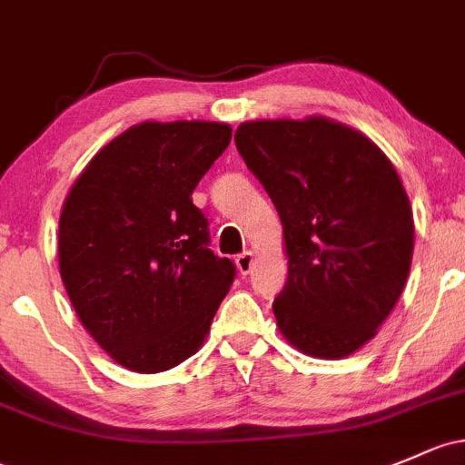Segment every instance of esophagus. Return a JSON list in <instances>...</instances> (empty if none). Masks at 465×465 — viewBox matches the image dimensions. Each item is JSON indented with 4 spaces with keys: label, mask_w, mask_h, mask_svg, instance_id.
I'll list each match as a JSON object with an SVG mask.
<instances>
[{
    "label": "esophagus",
    "mask_w": 465,
    "mask_h": 465,
    "mask_svg": "<svg viewBox=\"0 0 465 465\" xmlns=\"http://www.w3.org/2000/svg\"><path fill=\"white\" fill-rule=\"evenodd\" d=\"M236 265H238V272H241L242 276H247V273L253 270V253L252 252L238 253V256H236Z\"/></svg>",
    "instance_id": "34e87169"
}]
</instances>
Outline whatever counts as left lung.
Wrapping results in <instances>:
<instances>
[{
	"instance_id": "8db88e82",
	"label": "left lung",
	"mask_w": 465,
	"mask_h": 465,
	"mask_svg": "<svg viewBox=\"0 0 465 465\" xmlns=\"http://www.w3.org/2000/svg\"><path fill=\"white\" fill-rule=\"evenodd\" d=\"M233 140L282 223L278 327L305 354L343 359L372 339L408 281L414 223L397 169L327 117L245 122Z\"/></svg>"
}]
</instances>
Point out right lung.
<instances>
[{
    "label": "right lung",
    "instance_id": "add662e5",
    "mask_svg": "<svg viewBox=\"0 0 465 465\" xmlns=\"http://www.w3.org/2000/svg\"><path fill=\"white\" fill-rule=\"evenodd\" d=\"M232 143L220 122H143L111 140L62 207L60 273L100 348L155 374L195 354L236 265L192 193Z\"/></svg>",
    "mask_w": 465,
    "mask_h": 465
}]
</instances>
